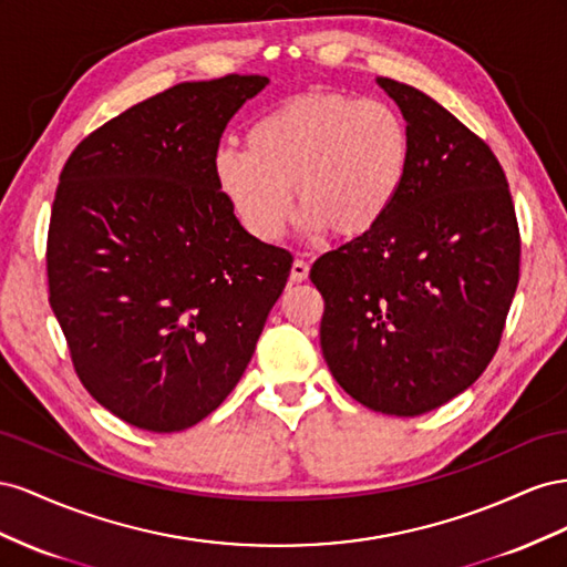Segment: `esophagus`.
<instances>
[{"mask_svg": "<svg viewBox=\"0 0 567 567\" xmlns=\"http://www.w3.org/2000/svg\"><path fill=\"white\" fill-rule=\"evenodd\" d=\"M306 278H309V264L299 261V258H297V261L292 264V270H289V280H292V282H303Z\"/></svg>", "mask_w": 567, "mask_h": 567, "instance_id": "1", "label": "esophagus"}]
</instances>
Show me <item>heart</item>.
<instances>
[{
	"label": "heart",
	"mask_w": 567,
	"mask_h": 567,
	"mask_svg": "<svg viewBox=\"0 0 567 567\" xmlns=\"http://www.w3.org/2000/svg\"><path fill=\"white\" fill-rule=\"evenodd\" d=\"M411 156V131L394 106L313 90L254 121L247 150L218 144L212 171L241 228L272 245L292 214V187L309 235L373 230L406 185Z\"/></svg>",
	"instance_id": "1"
}]
</instances>
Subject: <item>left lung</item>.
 Segmentation results:
<instances>
[{"instance_id": "1", "label": "left lung", "mask_w": 567, "mask_h": 567, "mask_svg": "<svg viewBox=\"0 0 567 567\" xmlns=\"http://www.w3.org/2000/svg\"><path fill=\"white\" fill-rule=\"evenodd\" d=\"M411 131V171L373 230L322 254L320 349L363 406L413 417L465 392L494 359L520 275L504 168L432 96L378 78Z\"/></svg>"}]
</instances>
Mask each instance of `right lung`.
<instances>
[{"mask_svg":"<svg viewBox=\"0 0 567 567\" xmlns=\"http://www.w3.org/2000/svg\"><path fill=\"white\" fill-rule=\"evenodd\" d=\"M266 75L181 83L78 144L61 171L47 275L75 373L147 432L197 425L251 361L292 268L214 183L225 125Z\"/></svg>","mask_w":567,"mask_h":567,"instance_id":"obj_1","label":"right lung"}]
</instances>
